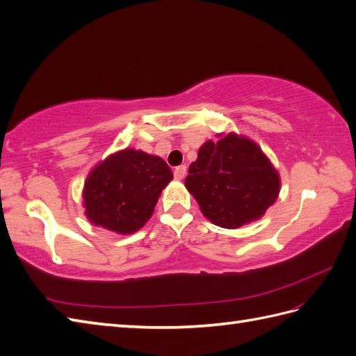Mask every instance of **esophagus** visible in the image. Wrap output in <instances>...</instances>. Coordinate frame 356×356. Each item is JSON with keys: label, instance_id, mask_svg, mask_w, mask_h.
Masks as SVG:
<instances>
[{"label": "esophagus", "instance_id": "1", "mask_svg": "<svg viewBox=\"0 0 356 356\" xmlns=\"http://www.w3.org/2000/svg\"><path fill=\"white\" fill-rule=\"evenodd\" d=\"M186 173H187L186 165H178V168H175V170H173V175H175L177 179H183L186 177Z\"/></svg>", "mask_w": 356, "mask_h": 356}]
</instances>
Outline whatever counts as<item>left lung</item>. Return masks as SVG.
<instances>
[{
  "mask_svg": "<svg viewBox=\"0 0 356 356\" xmlns=\"http://www.w3.org/2000/svg\"><path fill=\"white\" fill-rule=\"evenodd\" d=\"M186 187L213 224L238 228L274 204L280 179L256 143L228 134L201 146L188 168Z\"/></svg>",
  "mask_w": 356,
  "mask_h": 356,
  "instance_id": "8db88e82",
  "label": "left lung"
}]
</instances>
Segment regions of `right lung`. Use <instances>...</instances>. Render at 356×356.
Masks as SVG:
<instances>
[{
    "instance_id": "right-lung-1",
    "label": "right lung",
    "mask_w": 356,
    "mask_h": 356,
    "mask_svg": "<svg viewBox=\"0 0 356 356\" xmlns=\"http://www.w3.org/2000/svg\"><path fill=\"white\" fill-rule=\"evenodd\" d=\"M173 173L160 156L124 149L100 163L85 183L86 218L94 225L129 234L151 218Z\"/></svg>"
}]
</instances>
